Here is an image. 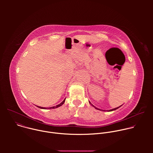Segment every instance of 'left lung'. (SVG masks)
I'll use <instances>...</instances> for the list:
<instances>
[{"mask_svg": "<svg viewBox=\"0 0 153 153\" xmlns=\"http://www.w3.org/2000/svg\"><path fill=\"white\" fill-rule=\"evenodd\" d=\"M91 105H92V104H91ZM92 106H94V105H92ZM120 106H119V107H120ZM94 108H96V109H97V110H99V109H98V108H96V107H95V106H94ZM119 107H117V108H114V109H112V110H109V111H113V110H116V109H117V108H119Z\"/></svg>", "mask_w": 153, "mask_h": 153, "instance_id": "left-lung-1", "label": "left lung"}]
</instances>
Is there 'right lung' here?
<instances>
[{
  "label": "right lung",
  "instance_id": "1",
  "mask_svg": "<svg viewBox=\"0 0 153 153\" xmlns=\"http://www.w3.org/2000/svg\"><path fill=\"white\" fill-rule=\"evenodd\" d=\"M65 99H64V100H63V102H61V103H60V104H59V105H56V106H53V107H50V108H49V109H51V108H53H53H57V107H59V106H61V105H63V103H64V102H65ZM37 107H39V108H42V109H45V108H43V107H40V106H37Z\"/></svg>",
  "mask_w": 153,
  "mask_h": 153
}]
</instances>
